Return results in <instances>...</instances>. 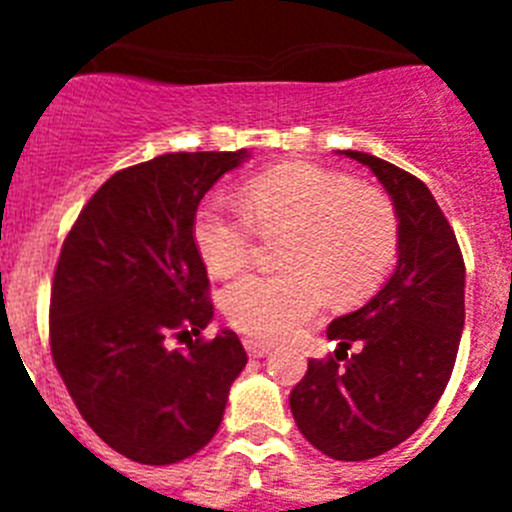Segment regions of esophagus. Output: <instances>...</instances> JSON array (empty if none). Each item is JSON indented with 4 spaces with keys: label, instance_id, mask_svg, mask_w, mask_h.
I'll use <instances>...</instances> for the list:
<instances>
[{
    "label": "esophagus",
    "instance_id": "obj_1",
    "mask_svg": "<svg viewBox=\"0 0 512 512\" xmlns=\"http://www.w3.org/2000/svg\"><path fill=\"white\" fill-rule=\"evenodd\" d=\"M243 346H246V351L251 359H264V356L271 351L269 343H261V341H256V338H246V341H243Z\"/></svg>",
    "mask_w": 512,
    "mask_h": 512
}]
</instances>
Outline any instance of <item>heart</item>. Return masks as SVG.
<instances>
[{
	"instance_id": "obj_1",
	"label": "heart",
	"mask_w": 512,
	"mask_h": 512,
	"mask_svg": "<svg viewBox=\"0 0 512 512\" xmlns=\"http://www.w3.org/2000/svg\"><path fill=\"white\" fill-rule=\"evenodd\" d=\"M241 204L210 197L194 215V243L217 277L248 264L256 230L279 233L282 271H253L230 282L223 310L253 338L295 336L325 297L348 305L364 300L397 253V215L377 189L318 164L292 161L251 176Z\"/></svg>"
}]
</instances>
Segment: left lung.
Wrapping results in <instances>:
<instances>
[{
    "instance_id": "left-lung-1",
    "label": "left lung",
    "mask_w": 512,
    "mask_h": 512,
    "mask_svg": "<svg viewBox=\"0 0 512 512\" xmlns=\"http://www.w3.org/2000/svg\"><path fill=\"white\" fill-rule=\"evenodd\" d=\"M343 156L369 166L392 197L397 269L364 307L328 325L336 356L307 361L289 408L315 449L364 461L413 436L449 384L464 330V259L418 176L369 153Z\"/></svg>"
}]
</instances>
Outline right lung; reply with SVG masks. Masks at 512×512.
<instances>
[{
  "label": "right lung",
  "instance_id": "right-lung-1",
  "mask_svg": "<svg viewBox=\"0 0 512 512\" xmlns=\"http://www.w3.org/2000/svg\"><path fill=\"white\" fill-rule=\"evenodd\" d=\"M241 151L164 153L112 174L63 241L51 289V354L81 418L117 454L176 464L220 428L248 356L212 320L194 243L207 189ZM176 337L187 349H174Z\"/></svg>",
  "mask_w": 512,
  "mask_h": 512
}]
</instances>
